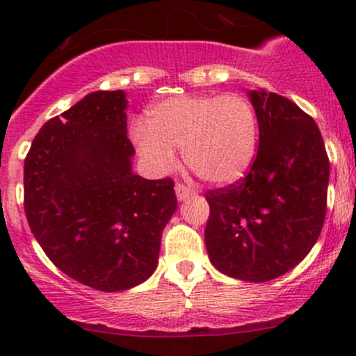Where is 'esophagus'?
I'll return each mask as SVG.
<instances>
[{"label":"esophagus","instance_id":"34e87169","mask_svg":"<svg viewBox=\"0 0 356 356\" xmlns=\"http://www.w3.org/2000/svg\"><path fill=\"white\" fill-rule=\"evenodd\" d=\"M175 195H177V198L182 201V200H186V198H189V196L195 195V189L189 188V186H186V184H182V182H177V184H175Z\"/></svg>","mask_w":356,"mask_h":356}]
</instances>
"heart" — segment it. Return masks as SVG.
Listing matches in <instances>:
<instances>
[{
    "instance_id": "obj_1",
    "label": "heart",
    "mask_w": 356,
    "mask_h": 356,
    "mask_svg": "<svg viewBox=\"0 0 356 356\" xmlns=\"http://www.w3.org/2000/svg\"><path fill=\"white\" fill-rule=\"evenodd\" d=\"M141 156L160 174L186 165L203 181L232 184L250 170L257 155L258 120L243 95H184L156 103L146 125L132 129Z\"/></svg>"
}]
</instances>
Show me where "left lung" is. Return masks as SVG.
Instances as JSON below:
<instances>
[{
  "instance_id": "1",
  "label": "left lung",
  "mask_w": 356,
  "mask_h": 356,
  "mask_svg": "<svg viewBox=\"0 0 356 356\" xmlns=\"http://www.w3.org/2000/svg\"><path fill=\"white\" fill-rule=\"evenodd\" d=\"M260 145L250 172L204 193V245L215 268L267 282L296 267L317 243L327 210L329 156L317 124L275 92L250 91Z\"/></svg>"
}]
</instances>
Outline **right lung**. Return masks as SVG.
I'll return each mask as SVG.
<instances>
[{
    "label": "right lung",
    "instance_id": "right-lung-1",
    "mask_svg": "<svg viewBox=\"0 0 356 356\" xmlns=\"http://www.w3.org/2000/svg\"><path fill=\"white\" fill-rule=\"evenodd\" d=\"M124 91L84 96L46 122L24 161V210L46 257L68 277L115 293L145 282L177 210L170 177L131 170Z\"/></svg>",
    "mask_w": 356,
    "mask_h": 356
}]
</instances>
